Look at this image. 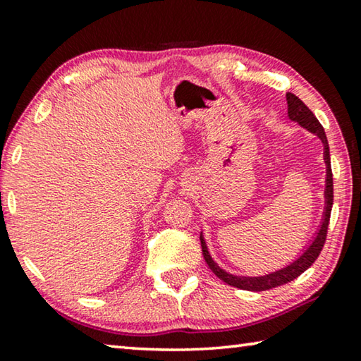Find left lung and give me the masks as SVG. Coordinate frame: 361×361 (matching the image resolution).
Segmentation results:
<instances>
[{
    "mask_svg": "<svg viewBox=\"0 0 361 361\" xmlns=\"http://www.w3.org/2000/svg\"><path fill=\"white\" fill-rule=\"evenodd\" d=\"M286 103H288V118L291 121L298 122L299 126L302 127L310 133L319 137L323 143V161L326 164V181H325V210H323L322 223L319 229L315 232V237L307 247H305L304 252L298 256V258L290 262L288 266L279 269L276 272H269L266 276L259 277H245V276H234V274L226 272L224 269L219 267L209 253V248H207V243L204 235L200 234V243H202V253L204 259L207 264L213 271V274L218 279H221L224 283L231 286H235V288L240 290H248V291H266L271 288H276L283 283H288L291 280L301 276V274L314 264L315 259L319 258L323 245H325L326 240V232H328V223H329V215H331V207H333V173H331V161H329V146L326 140V133L323 130L322 124L319 119L315 118L314 113L304 105L301 99H298L295 94H286Z\"/></svg>",
    "mask_w": 361,
    "mask_h": 361,
    "instance_id": "obj_1",
    "label": "left lung"
}]
</instances>
